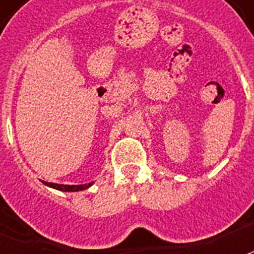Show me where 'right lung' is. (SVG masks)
<instances>
[{
    "label": "right lung",
    "instance_id": "1",
    "mask_svg": "<svg viewBox=\"0 0 254 254\" xmlns=\"http://www.w3.org/2000/svg\"><path fill=\"white\" fill-rule=\"evenodd\" d=\"M43 184H46L47 187H51V188H55V190H64V192H78V190H84L86 188L92 186L93 183H89V184H81V186H64V184H55V183H47V181H43Z\"/></svg>",
    "mask_w": 254,
    "mask_h": 254
}]
</instances>
